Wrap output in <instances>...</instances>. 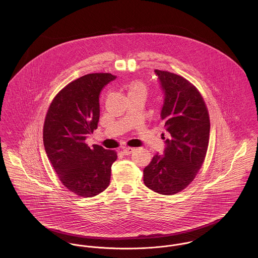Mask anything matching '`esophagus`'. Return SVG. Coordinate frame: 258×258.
<instances>
[{
  "instance_id": "34e87169",
  "label": "esophagus",
  "mask_w": 258,
  "mask_h": 258,
  "mask_svg": "<svg viewBox=\"0 0 258 258\" xmlns=\"http://www.w3.org/2000/svg\"><path fill=\"white\" fill-rule=\"evenodd\" d=\"M134 151H135V149H134V148H124V149H123V154H124V155H130V154H131V153H133Z\"/></svg>"
}]
</instances>
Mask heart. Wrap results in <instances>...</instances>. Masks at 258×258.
<instances>
[{"instance_id": "heart-1", "label": "heart", "mask_w": 258, "mask_h": 258, "mask_svg": "<svg viewBox=\"0 0 258 258\" xmlns=\"http://www.w3.org/2000/svg\"><path fill=\"white\" fill-rule=\"evenodd\" d=\"M146 92H147V87L141 81H134V82L127 85V95H128V97L132 96V95H137V94H141V95L145 96Z\"/></svg>"}]
</instances>
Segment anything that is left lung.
<instances>
[{"label":"left lung","mask_w":258,"mask_h":258,"mask_svg":"<svg viewBox=\"0 0 258 258\" xmlns=\"http://www.w3.org/2000/svg\"><path fill=\"white\" fill-rule=\"evenodd\" d=\"M155 74L165 95L161 119L168 138L164 137V155L156 154L144 169V184L170 196L185 188L202 168L211 123L204 98L195 85L178 74L159 70Z\"/></svg>","instance_id":"1"}]
</instances>
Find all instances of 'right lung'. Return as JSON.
<instances>
[{
    "instance_id": "obj_1",
    "label": "right lung",
    "mask_w": 258,
    "mask_h": 258,
    "mask_svg": "<svg viewBox=\"0 0 258 258\" xmlns=\"http://www.w3.org/2000/svg\"><path fill=\"white\" fill-rule=\"evenodd\" d=\"M116 78L111 74L83 75L62 88L51 101L43 124V145L60 182L83 198L102 192L110 183L113 150L88 147L84 140L99 121V95Z\"/></svg>"
}]
</instances>
